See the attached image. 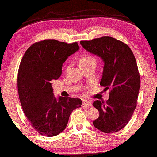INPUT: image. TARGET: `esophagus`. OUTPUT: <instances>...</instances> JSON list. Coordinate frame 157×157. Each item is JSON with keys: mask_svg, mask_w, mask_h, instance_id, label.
Returning <instances> with one entry per match:
<instances>
[{"mask_svg": "<svg viewBox=\"0 0 157 157\" xmlns=\"http://www.w3.org/2000/svg\"><path fill=\"white\" fill-rule=\"evenodd\" d=\"M82 105L83 106H91V103L90 101L87 100H83L82 101Z\"/></svg>", "mask_w": 157, "mask_h": 157, "instance_id": "obj_1", "label": "esophagus"}]
</instances>
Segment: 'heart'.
Instances as JSON below:
<instances>
[{"instance_id": "heart-1", "label": "heart", "mask_w": 157, "mask_h": 157, "mask_svg": "<svg viewBox=\"0 0 157 157\" xmlns=\"http://www.w3.org/2000/svg\"><path fill=\"white\" fill-rule=\"evenodd\" d=\"M90 61H95V59L93 58L90 56H83L80 60V64H83V63H88L90 62Z\"/></svg>"}]
</instances>
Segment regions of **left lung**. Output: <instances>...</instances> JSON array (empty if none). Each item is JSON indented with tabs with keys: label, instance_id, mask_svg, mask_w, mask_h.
<instances>
[{
	"label": "left lung",
	"instance_id": "left-lung-1",
	"mask_svg": "<svg viewBox=\"0 0 157 157\" xmlns=\"http://www.w3.org/2000/svg\"><path fill=\"white\" fill-rule=\"evenodd\" d=\"M80 44L102 59L104 65L100 85L110 90L106 102H93L99 112L93 125L106 133L118 132L131 118L139 93L140 75L133 53L125 43L108 36L80 41Z\"/></svg>",
	"mask_w": 157,
	"mask_h": 157
}]
</instances>
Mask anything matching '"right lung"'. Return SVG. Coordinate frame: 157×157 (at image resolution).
Returning <instances> with one entry per match:
<instances>
[{
    "mask_svg": "<svg viewBox=\"0 0 157 157\" xmlns=\"http://www.w3.org/2000/svg\"><path fill=\"white\" fill-rule=\"evenodd\" d=\"M79 49L76 42L45 40L32 45L23 56L17 78L19 100L31 125L43 136L61 133L72 111L82 105L80 98H56L51 83L60 77L67 58Z\"/></svg>",
    "mask_w": 157,
    "mask_h": 157,
    "instance_id": "1",
    "label": "right lung"
}]
</instances>
